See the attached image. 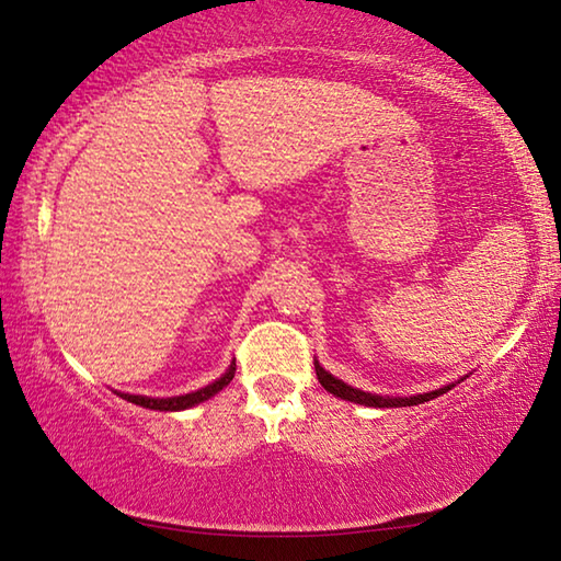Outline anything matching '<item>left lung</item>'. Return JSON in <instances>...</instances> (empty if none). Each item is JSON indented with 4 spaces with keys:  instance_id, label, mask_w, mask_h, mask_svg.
I'll return each mask as SVG.
<instances>
[{
    "instance_id": "obj_1",
    "label": "left lung",
    "mask_w": 561,
    "mask_h": 561,
    "mask_svg": "<svg viewBox=\"0 0 561 561\" xmlns=\"http://www.w3.org/2000/svg\"><path fill=\"white\" fill-rule=\"evenodd\" d=\"M314 368H317V378L319 383L327 388L329 393H334L336 398H344V401L351 403H358V405H371V408H403V405H417V403H425V401H433V398H438L443 393H448L450 386H443L438 391H428V393H417V396H403V398H396V396H376V393H368V391H360V388L348 386L344 381H339L336 376H331L324 366H319V360H314Z\"/></svg>"
}]
</instances>
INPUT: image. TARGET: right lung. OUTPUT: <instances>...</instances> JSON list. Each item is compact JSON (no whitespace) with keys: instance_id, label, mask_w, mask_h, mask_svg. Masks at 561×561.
Listing matches in <instances>:
<instances>
[{"instance_id":"obj_1","label":"right lung","mask_w":561,"mask_h":561,"mask_svg":"<svg viewBox=\"0 0 561 561\" xmlns=\"http://www.w3.org/2000/svg\"><path fill=\"white\" fill-rule=\"evenodd\" d=\"M232 378H234V364H230V368H227L217 381L207 383L205 388H197V391L185 393V396H170V398H148V396H133V393H118V396L126 398L128 403L150 408V411H185V408H193L197 403L207 401V398H213L215 393H220Z\"/></svg>"}]
</instances>
